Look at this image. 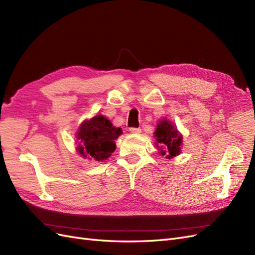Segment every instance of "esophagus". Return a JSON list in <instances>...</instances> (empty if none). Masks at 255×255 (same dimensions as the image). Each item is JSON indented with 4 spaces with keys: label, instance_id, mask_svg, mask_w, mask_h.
<instances>
[{
    "label": "esophagus",
    "instance_id": "esophagus-1",
    "mask_svg": "<svg viewBox=\"0 0 255 255\" xmlns=\"http://www.w3.org/2000/svg\"><path fill=\"white\" fill-rule=\"evenodd\" d=\"M129 130L132 133H140L141 132V128H130Z\"/></svg>",
    "mask_w": 255,
    "mask_h": 255
}]
</instances>
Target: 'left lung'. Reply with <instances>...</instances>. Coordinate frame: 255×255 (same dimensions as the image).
I'll return each instance as SVG.
<instances>
[{
    "instance_id": "left-lung-1",
    "label": "left lung",
    "mask_w": 255,
    "mask_h": 255,
    "mask_svg": "<svg viewBox=\"0 0 255 255\" xmlns=\"http://www.w3.org/2000/svg\"><path fill=\"white\" fill-rule=\"evenodd\" d=\"M154 134H155L156 141L161 146V155H166L167 158L179 155L181 152L182 136L177 133L176 128L170 122L167 120L159 121Z\"/></svg>"
}]
</instances>
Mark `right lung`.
<instances>
[{
	"label": "right lung",
	"instance_id": "1",
	"mask_svg": "<svg viewBox=\"0 0 255 255\" xmlns=\"http://www.w3.org/2000/svg\"><path fill=\"white\" fill-rule=\"evenodd\" d=\"M122 134L120 128H115L102 115L82 123L78 132V151L84 157L95 160L109 158L116 150L115 140Z\"/></svg>",
	"mask_w": 255,
	"mask_h": 255
}]
</instances>
